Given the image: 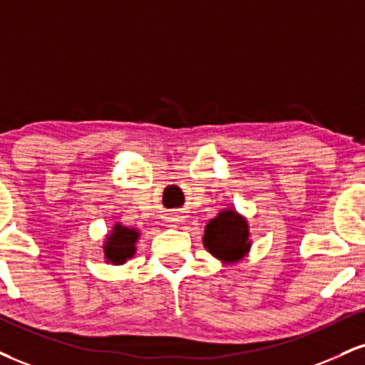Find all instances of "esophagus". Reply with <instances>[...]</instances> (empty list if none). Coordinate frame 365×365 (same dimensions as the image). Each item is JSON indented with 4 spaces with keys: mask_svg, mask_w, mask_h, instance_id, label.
I'll return each instance as SVG.
<instances>
[{
    "mask_svg": "<svg viewBox=\"0 0 365 365\" xmlns=\"http://www.w3.org/2000/svg\"><path fill=\"white\" fill-rule=\"evenodd\" d=\"M166 219H168L171 225H180V222H183V216L180 212H177V210H175V212H170Z\"/></svg>",
    "mask_w": 365,
    "mask_h": 365,
    "instance_id": "esophagus-1",
    "label": "esophagus"
}]
</instances>
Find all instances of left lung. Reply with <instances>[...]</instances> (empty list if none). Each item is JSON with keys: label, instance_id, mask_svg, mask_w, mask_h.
I'll use <instances>...</instances> for the list:
<instances>
[{"label": "left lung", "instance_id": "1", "mask_svg": "<svg viewBox=\"0 0 365 365\" xmlns=\"http://www.w3.org/2000/svg\"><path fill=\"white\" fill-rule=\"evenodd\" d=\"M202 243L214 258L225 265L241 262L252 250L248 219L232 207L222 209L207 222Z\"/></svg>", "mask_w": 365, "mask_h": 365}]
</instances>
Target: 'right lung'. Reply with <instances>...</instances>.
Masks as SVG:
<instances>
[{"mask_svg":"<svg viewBox=\"0 0 365 365\" xmlns=\"http://www.w3.org/2000/svg\"><path fill=\"white\" fill-rule=\"evenodd\" d=\"M140 236V231L115 222L112 230L105 235L103 255L105 262L110 265H124L127 260L135 255V245Z\"/></svg>","mask_w":365,"mask_h":365,"instance_id":"add662e5","label":"right lung"}]
</instances>
